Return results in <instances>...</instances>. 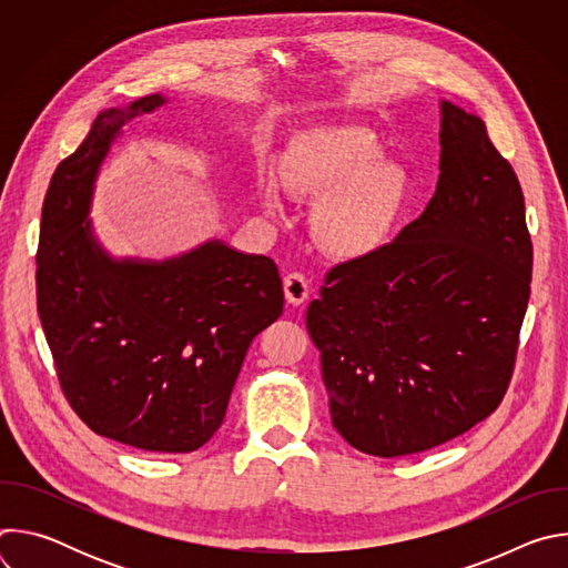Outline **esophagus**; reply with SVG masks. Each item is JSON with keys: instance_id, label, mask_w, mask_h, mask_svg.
Instances as JSON below:
<instances>
[{"instance_id": "esophagus-1", "label": "esophagus", "mask_w": 568, "mask_h": 568, "mask_svg": "<svg viewBox=\"0 0 568 568\" xmlns=\"http://www.w3.org/2000/svg\"><path fill=\"white\" fill-rule=\"evenodd\" d=\"M283 290H285V298L287 303L292 305H301L307 301V294H310V287H307V278L298 272H292L283 278Z\"/></svg>"}]
</instances>
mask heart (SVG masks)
<instances>
[{
	"instance_id": "1",
	"label": "heart",
	"mask_w": 568,
	"mask_h": 568,
	"mask_svg": "<svg viewBox=\"0 0 568 568\" xmlns=\"http://www.w3.org/2000/svg\"><path fill=\"white\" fill-rule=\"evenodd\" d=\"M382 143L357 125H326L298 134L281 161V180L298 197L318 200L314 233L326 250L359 256L390 231L407 193V178L382 156ZM261 171L256 191L267 215L283 211V186Z\"/></svg>"
}]
</instances>
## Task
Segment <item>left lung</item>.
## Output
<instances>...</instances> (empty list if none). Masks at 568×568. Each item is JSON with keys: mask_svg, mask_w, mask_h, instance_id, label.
<instances>
[{"mask_svg": "<svg viewBox=\"0 0 568 568\" xmlns=\"http://www.w3.org/2000/svg\"><path fill=\"white\" fill-rule=\"evenodd\" d=\"M440 145L425 213L333 267L305 314L333 425L371 456L465 434L513 377L532 274L524 193L485 123L449 101Z\"/></svg>", "mask_w": 568, "mask_h": 568, "instance_id": "1", "label": "left lung"}]
</instances>
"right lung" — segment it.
<instances>
[{"instance_id": "right-lung-1", "label": "right lung", "mask_w": 568, "mask_h": 568, "mask_svg": "<svg viewBox=\"0 0 568 568\" xmlns=\"http://www.w3.org/2000/svg\"><path fill=\"white\" fill-rule=\"evenodd\" d=\"M150 94L97 116L55 169L40 222L38 314L71 409L92 432L164 454L220 429L258 333L283 314L267 256L222 240L166 261L114 258L94 235L92 197L121 128L159 110Z\"/></svg>"}]
</instances>
